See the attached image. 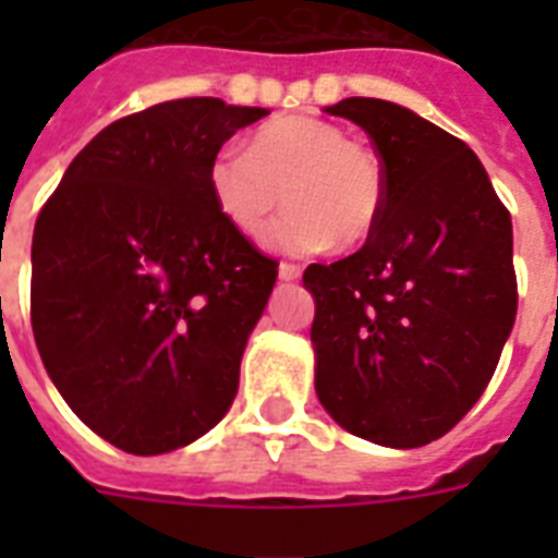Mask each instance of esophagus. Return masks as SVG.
<instances>
[{
  "label": "esophagus",
  "instance_id": "obj_1",
  "mask_svg": "<svg viewBox=\"0 0 558 558\" xmlns=\"http://www.w3.org/2000/svg\"><path fill=\"white\" fill-rule=\"evenodd\" d=\"M278 278L280 280H298L301 278V266H295V263H280Z\"/></svg>",
  "mask_w": 558,
  "mask_h": 558
}]
</instances>
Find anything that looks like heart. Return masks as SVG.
<instances>
[{
  "mask_svg": "<svg viewBox=\"0 0 558 558\" xmlns=\"http://www.w3.org/2000/svg\"><path fill=\"white\" fill-rule=\"evenodd\" d=\"M219 214L245 236H260L283 199L292 210L269 243L287 254L362 245L385 210V168L376 153L350 142L332 121L283 116L252 135L248 150L226 144L208 165Z\"/></svg>",
  "mask_w": 558,
  "mask_h": 558,
  "instance_id": "obj_1",
  "label": "heart"
}]
</instances>
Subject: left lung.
I'll list each match as a JSON object with an SVG mask.
<instances>
[{
	"label": "left lung",
	"mask_w": 558,
	"mask_h": 558,
	"mask_svg": "<svg viewBox=\"0 0 558 558\" xmlns=\"http://www.w3.org/2000/svg\"><path fill=\"white\" fill-rule=\"evenodd\" d=\"M371 135L385 210L356 254L313 263L315 393L362 440L416 449L466 416L519 306L512 219L466 144L379 98L327 107Z\"/></svg>",
	"instance_id": "left-lung-1"
}]
</instances>
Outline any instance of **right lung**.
I'll list each match as a JSON object with an SVG mask.
<instances>
[{
	"instance_id": "1",
	"label": "right lung",
	"mask_w": 558,
	"mask_h": 558,
	"mask_svg": "<svg viewBox=\"0 0 558 558\" xmlns=\"http://www.w3.org/2000/svg\"><path fill=\"white\" fill-rule=\"evenodd\" d=\"M263 116L182 98L121 118L74 156L39 210V356L74 414L121 451L182 449L234 402L278 263L219 214L208 165Z\"/></svg>"
}]
</instances>
